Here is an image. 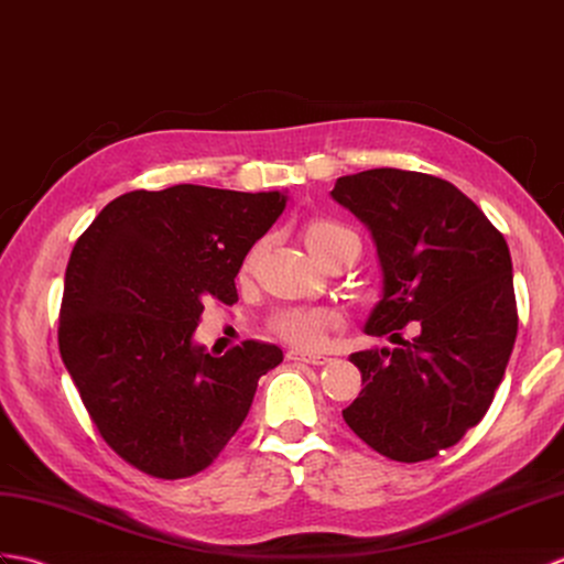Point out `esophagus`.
Returning <instances> with one entry per match:
<instances>
[{
    "label": "esophagus",
    "instance_id": "1",
    "mask_svg": "<svg viewBox=\"0 0 564 564\" xmlns=\"http://www.w3.org/2000/svg\"><path fill=\"white\" fill-rule=\"evenodd\" d=\"M286 359H292V361H306V365H316V367H323V365H328V361H330V357H325V355L299 352V349H290V352H286Z\"/></svg>",
    "mask_w": 564,
    "mask_h": 564
}]
</instances>
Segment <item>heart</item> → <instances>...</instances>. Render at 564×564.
<instances>
[{
  "mask_svg": "<svg viewBox=\"0 0 564 564\" xmlns=\"http://www.w3.org/2000/svg\"><path fill=\"white\" fill-rule=\"evenodd\" d=\"M352 236H357V234L349 227H345L343 221H335V219H314V221H308L304 229L306 246L311 248V253H314L316 258H321L325 250L333 248L335 243L352 239ZM256 258H258V246L248 253V258L243 262V270L253 268ZM335 323H337V314L333 308L286 306V308L274 311L268 321V328L284 343L302 347V349H314L325 340V335H328V330Z\"/></svg>",
  "mask_w": 564,
  "mask_h": 564,
  "instance_id": "b5f03b06",
  "label": "heart"
}]
</instances>
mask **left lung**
<instances>
[{"mask_svg": "<svg viewBox=\"0 0 564 564\" xmlns=\"http://www.w3.org/2000/svg\"><path fill=\"white\" fill-rule=\"evenodd\" d=\"M330 195L377 241L383 296L365 330L420 323L395 349L349 357L365 388L343 417L386 458L430 460L485 417L502 383L519 328L509 246L470 197L430 173L371 169L337 178Z\"/></svg>", "mask_w": 564, "mask_h": 564, "instance_id": "obj_1", "label": "left lung"}]
</instances>
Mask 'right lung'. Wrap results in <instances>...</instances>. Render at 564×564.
<instances>
[{
	"label": "right lung",
	"mask_w": 564,
	"mask_h": 564,
	"mask_svg": "<svg viewBox=\"0 0 564 564\" xmlns=\"http://www.w3.org/2000/svg\"><path fill=\"white\" fill-rule=\"evenodd\" d=\"M284 203L191 183L132 191L74 243L59 355L98 434L137 470L161 480L205 470L282 361L262 340L212 357L193 333L207 302H239L234 278Z\"/></svg>",
	"instance_id": "1"
}]
</instances>
